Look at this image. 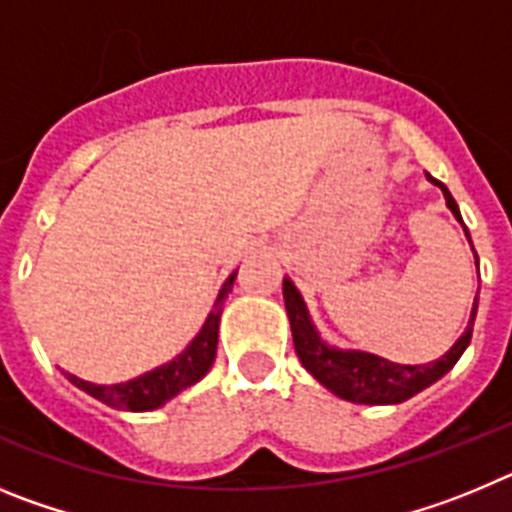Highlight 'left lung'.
<instances>
[{
  "mask_svg": "<svg viewBox=\"0 0 512 512\" xmlns=\"http://www.w3.org/2000/svg\"><path fill=\"white\" fill-rule=\"evenodd\" d=\"M428 179L436 187H441L449 210L454 212L456 220H461L459 207H456L449 189L443 187L438 179H433V176H428ZM284 305H287L289 325H292V341H295V351L300 356L302 366L323 387H328L333 395L348 402H361V405H397V402L418 395L428 384L441 379L459 361V356L464 354V348L472 341V325L474 318H477V300H474L472 318H469L467 330L451 346L449 354L441 356L438 361H431V364L410 366L395 364V361H387L382 356L364 354V351H341V348H333L328 343H323V338L318 336V330L312 328L310 315H307V307L302 302L300 292H297V287L289 279H284Z\"/></svg>",
  "mask_w": 512,
  "mask_h": 512,
  "instance_id": "8db88e82",
  "label": "left lung"
}]
</instances>
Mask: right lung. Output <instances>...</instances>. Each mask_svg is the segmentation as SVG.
I'll use <instances>...</instances> for the list:
<instances>
[{
    "instance_id": "obj_1",
    "label": "right lung",
    "mask_w": 512,
    "mask_h": 512,
    "mask_svg": "<svg viewBox=\"0 0 512 512\" xmlns=\"http://www.w3.org/2000/svg\"><path fill=\"white\" fill-rule=\"evenodd\" d=\"M235 274H230L228 282L220 289V297L215 302V310L207 315L205 325H202L200 336L194 338L187 346L182 356H176L169 364L158 366L153 372L143 374L138 379H130V382L122 384H92L84 382V379L74 377V374H66L69 382H74L79 390H84L87 395L97 397L99 402L110 405L117 410H153L161 408L166 400H171L174 395L189 387V384L200 382L207 372H210L212 361L217 354V328H220V315H223V300L228 297V292L233 289Z\"/></svg>"
}]
</instances>
